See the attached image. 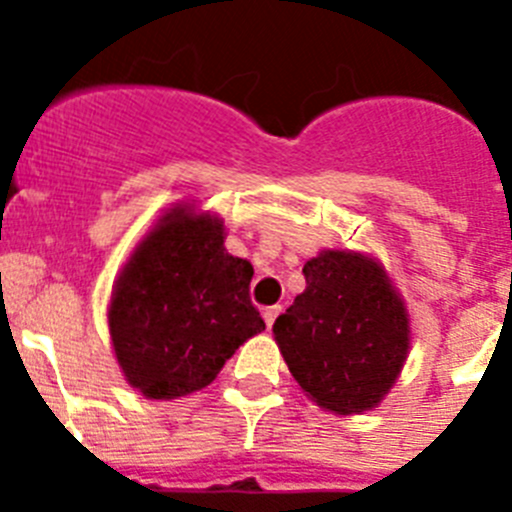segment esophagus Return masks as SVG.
Listing matches in <instances>:
<instances>
[{
	"label": "esophagus",
	"instance_id": "1",
	"mask_svg": "<svg viewBox=\"0 0 512 512\" xmlns=\"http://www.w3.org/2000/svg\"><path fill=\"white\" fill-rule=\"evenodd\" d=\"M279 312H282V307H279V305H271V307H266V310H264V320H266V325H269V328L274 325V320H277Z\"/></svg>",
	"mask_w": 512,
	"mask_h": 512
}]
</instances>
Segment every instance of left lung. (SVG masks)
Masks as SVG:
<instances>
[{
    "label": "left lung",
    "mask_w": 512,
    "mask_h": 512,
    "mask_svg": "<svg viewBox=\"0 0 512 512\" xmlns=\"http://www.w3.org/2000/svg\"><path fill=\"white\" fill-rule=\"evenodd\" d=\"M302 274L305 292L274 323L289 372L330 413L377 408L408 359L405 302L364 253L323 251Z\"/></svg>",
    "instance_id": "1"
}]
</instances>
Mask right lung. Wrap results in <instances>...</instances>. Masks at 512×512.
Masks as SVG:
<instances>
[{
    "label": "right lung",
    "mask_w": 512,
    "mask_h": 512,
    "mask_svg": "<svg viewBox=\"0 0 512 512\" xmlns=\"http://www.w3.org/2000/svg\"><path fill=\"white\" fill-rule=\"evenodd\" d=\"M223 220L192 205L158 217L112 287L117 364L151 400L197 392L266 328L248 284L253 266L225 251Z\"/></svg>",
    "instance_id": "1"
}]
</instances>
